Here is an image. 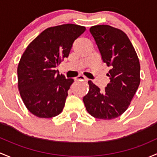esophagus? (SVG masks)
Returning <instances> with one entry per match:
<instances>
[{
  "label": "esophagus",
  "mask_w": 157,
  "mask_h": 157,
  "mask_svg": "<svg viewBox=\"0 0 157 157\" xmlns=\"http://www.w3.org/2000/svg\"><path fill=\"white\" fill-rule=\"evenodd\" d=\"M75 79H76V80H80V81H88V78H86L85 75H78Z\"/></svg>",
  "instance_id": "esophagus-1"
}]
</instances>
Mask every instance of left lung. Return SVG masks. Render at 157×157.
Masks as SVG:
<instances>
[{"label":"left lung","mask_w":157,"mask_h":157,"mask_svg":"<svg viewBox=\"0 0 157 157\" xmlns=\"http://www.w3.org/2000/svg\"><path fill=\"white\" fill-rule=\"evenodd\" d=\"M103 63L110 67L109 83L101 91L88 81L89 91L83 98L88 113L100 119L121 116L130 105L140 85V63L133 45L122 30L107 25L90 27Z\"/></svg>","instance_id":"left-lung-1"}]
</instances>
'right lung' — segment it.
I'll list each match as a JSON object with an SVG mask.
<instances>
[{"instance_id":"add662e5","label":"right lung","mask_w":157,"mask_h":157,"mask_svg":"<svg viewBox=\"0 0 157 157\" xmlns=\"http://www.w3.org/2000/svg\"><path fill=\"white\" fill-rule=\"evenodd\" d=\"M85 27L64 24L43 31L31 42L19 60V94L30 113L52 118L63 111L68 90L74 80L59 75L55 68L69 56L72 44Z\"/></svg>"}]
</instances>
